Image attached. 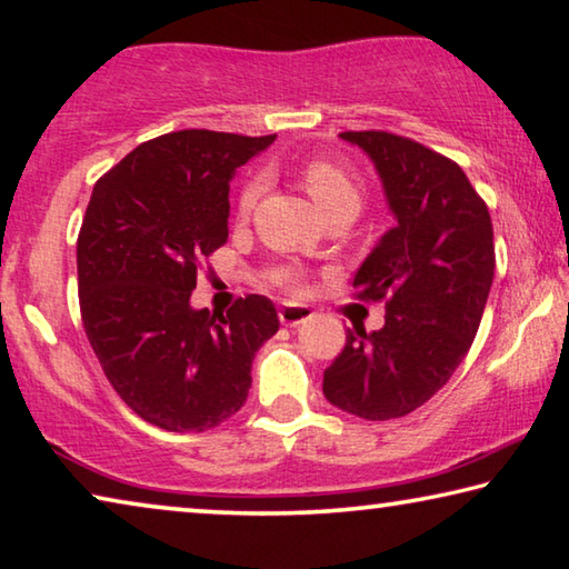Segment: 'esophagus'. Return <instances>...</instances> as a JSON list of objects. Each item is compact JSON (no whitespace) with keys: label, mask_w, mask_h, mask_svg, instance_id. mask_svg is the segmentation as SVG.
I'll return each instance as SVG.
<instances>
[{"label":"esophagus","mask_w":569,"mask_h":569,"mask_svg":"<svg viewBox=\"0 0 569 569\" xmlns=\"http://www.w3.org/2000/svg\"><path fill=\"white\" fill-rule=\"evenodd\" d=\"M311 316H313L311 308L301 303H283L278 308V319H281L283 326H298L311 319Z\"/></svg>","instance_id":"34e87169"}]
</instances>
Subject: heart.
<instances>
[{
    "mask_svg": "<svg viewBox=\"0 0 569 569\" xmlns=\"http://www.w3.org/2000/svg\"><path fill=\"white\" fill-rule=\"evenodd\" d=\"M301 178L306 190L311 192V198L319 203L326 216L339 213V210H359L361 198H363V188L361 182L356 180L349 170L331 158H308L301 166ZM266 188V178L263 176H250L243 180V186L238 190V200H236V213L238 218H246L253 206L261 198V192ZM278 286H283L286 291H301L303 281L301 276L296 273H278L276 276Z\"/></svg>",
    "mask_w": 569,
    "mask_h": 569,
    "instance_id": "obj_1",
    "label": "heart"
}]
</instances>
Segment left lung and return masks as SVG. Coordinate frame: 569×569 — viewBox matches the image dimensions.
<instances>
[{
    "label": "left lung",
    "mask_w": 569,
    "mask_h": 569,
    "mask_svg": "<svg viewBox=\"0 0 569 569\" xmlns=\"http://www.w3.org/2000/svg\"><path fill=\"white\" fill-rule=\"evenodd\" d=\"M341 138L369 152L397 226L353 276L356 298L387 301V323L346 329L323 393L353 417L387 421L427 403L467 356L495 278V230L455 160L387 130Z\"/></svg>",
    "instance_id": "8db88e82"
}]
</instances>
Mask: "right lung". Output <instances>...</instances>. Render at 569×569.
<instances>
[{
  "instance_id": "obj_1",
  "label": "right lung",
  "mask_w": 569,
  "mask_h": 569,
  "mask_svg": "<svg viewBox=\"0 0 569 569\" xmlns=\"http://www.w3.org/2000/svg\"><path fill=\"white\" fill-rule=\"evenodd\" d=\"M273 138L168 132L92 188L77 236L84 333L118 397L166 431L233 417L256 351L278 331L266 296L238 298L226 313L190 306L200 266L228 240V182Z\"/></svg>"
}]
</instances>
